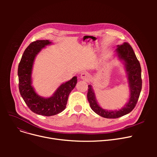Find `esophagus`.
Returning <instances> with one entry per match:
<instances>
[{
	"label": "esophagus",
	"instance_id": "esophagus-1",
	"mask_svg": "<svg viewBox=\"0 0 157 157\" xmlns=\"http://www.w3.org/2000/svg\"><path fill=\"white\" fill-rule=\"evenodd\" d=\"M90 78V74L87 72H83L81 74V78L82 79L85 80V81H88Z\"/></svg>",
	"mask_w": 157,
	"mask_h": 157
}]
</instances>
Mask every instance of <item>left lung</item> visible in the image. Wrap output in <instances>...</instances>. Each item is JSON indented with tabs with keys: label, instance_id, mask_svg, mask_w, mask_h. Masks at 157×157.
<instances>
[{
	"label": "left lung",
	"instance_id": "1",
	"mask_svg": "<svg viewBox=\"0 0 157 157\" xmlns=\"http://www.w3.org/2000/svg\"><path fill=\"white\" fill-rule=\"evenodd\" d=\"M117 52L120 59L125 62L128 74L130 91V97L128 102L124 108L119 111H106L97 104L92 86L88 85L87 93V98L92 109L101 117L106 118H117L124 116L132 111L136 105L142 89L141 65L132 48L129 43L125 42L118 46Z\"/></svg>",
	"mask_w": 157,
	"mask_h": 157
}]
</instances>
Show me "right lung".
Returning a JSON list of instances; mask_svg holds the SVG:
<instances>
[{"label":"right lung","mask_w":157,"mask_h":157,"mask_svg":"<svg viewBox=\"0 0 157 157\" xmlns=\"http://www.w3.org/2000/svg\"><path fill=\"white\" fill-rule=\"evenodd\" d=\"M51 44L48 40H37L31 43L25 50L18 65L19 90L29 108L37 114L49 117L63 111L68 97L77 83V77L63 83L52 97L44 98L35 92L31 84V72L35 56L45 46Z\"/></svg>","instance_id":"obj_1"}]
</instances>
